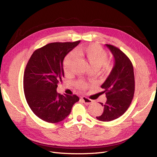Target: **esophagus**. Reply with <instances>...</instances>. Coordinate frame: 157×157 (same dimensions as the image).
Listing matches in <instances>:
<instances>
[{
	"label": "esophagus",
	"instance_id": "34e87169",
	"mask_svg": "<svg viewBox=\"0 0 157 157\" xmlns=\"http://www.w3.org/2000/svg\"><path fill=\"white\" fill-rule=\"evenodd\" d=\"M82 100L85 104H86V105H89V104H91L92 103V99H89L86 97H85V96H83L82 98Z\"/></svg>",
	"mask_w": 157,
	"mask_h": 157
}]
</instances>
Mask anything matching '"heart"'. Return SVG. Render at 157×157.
<instances>
[{"mask_svg": "<svg viewBox=\"0 0 157 157\" xmlns=\"http://www.w3.org/2000/svg\"><path fill=\"white\" fill-rule=\"evenodd\" d=\"M80 55L84 56L93 69L98 70L101 67L105 73H110L114 65L111 61H107L108 52L98 44H92L78 50ZM76 58L75 54L71 52L65 56L63 62V69L65 75H70L72 71L73 64ZM75 86L79 90H85L88 84L83 80H79L75 82Z\"/></svg>", "mask_w": 157, "mask_h": 157, "instance_id": "heart-1", "label": "heart"}]
</instances>
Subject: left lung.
<instances>
[{
  "instance_id": "1",
  "label": "left lung",
  "mask_w": 157,
  "mask_h": 157,
  "mask_svg": "<svg viewBox=\"0 0 157 157\" xmlns=\"http://www.w3.org/2000/svg\"><path fill=\"white\" fill-rule=\"evenodd\" d=\"M106 46L115 58V66L101 87L105 93L107 101L100 103L103 107L101 115L97 119L103 122L115 120L122 116L130 107L135 91L134 67L129 58L117 47Z\"/></svg>"
}]
</instances>
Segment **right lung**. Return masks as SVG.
<instances>
[{
  "label": "right lung",
  "mask_w": 157,
  "mask_h": 157,
  "mask_svg": "<svg viewBox=\"0 0 157 157\" xmlns=\"http://www.w3.org/2000/svg\"><path fill=\"white\" fill-rule=\"evenodd\" d=\"M80 40L52 42L36 50L28 61L23 75L26 101L35 115L44 121L57 123L71 113L79 98L57 93L64 77L63 59Z\"/></svg>",
  "instance_id": "1"
}]
</instances>
